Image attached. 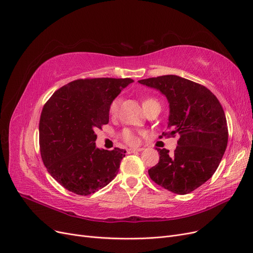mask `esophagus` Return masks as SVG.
Segmentation results:
<instances>
[{"label":"esophagus","mask_w":253,"mask_h":253,"mask_svg":"<svg viewBox=\"0 0 253 253\" xmlns=\"http://www.w3.org/2000/svg\"><path fill=\"white\" fill-rule=\"evenodd\" d=\"M142 150V148H131V149H129L128 150V153H135V152H141Z\"/></svg>","instance_id":"34e87169"}]
</instances>
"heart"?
Returning <instances> with one entry per match:
<instances>
[{"instance_id": "heart-1", "label": "heart", "mask_w": 253, "mask_h": 253, "mask_svg": "<svg viewBox=\"0 0 253 253\" xmlns=\"http://www.w3.org/2000/svg\"><path fill=\"white\" fill-rule=\"evenodd\" d=\"M152 102H157V101L152 99V98H147V99H145L144 102H142V105H144V107H145V106H147L148 104H150V103H152ZM120 103H121V99H120V98H119V97L115 98V99L111 102V104H109V107H108L109 114H111L112 116H116V115L118 114V111H119ZM122 137H123V139H124L126 142H128V144H131V145L135 144V142L137 141V138H136V136L134 135V133L132 132V131L128 130V129H126V130L123 131Z\"/></svg>"}]
</instances>
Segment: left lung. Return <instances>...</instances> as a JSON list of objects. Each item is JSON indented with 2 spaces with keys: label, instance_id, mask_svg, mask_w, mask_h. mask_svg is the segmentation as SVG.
I'll use <instances>...</instances> for the list:
<instances>
[{
  "label": "left lung",
  "instance_id": "1",
  "mask_svg": "<svg viewBox=\"0 0 253 253\" xmlns=\"http://www.w3.org/2000/svg\"><path fill=\"white\" fill-rule=\"evenodd\" d=\"M158 90L169 104L164 135L179 134L173 155L158 149L159 162L150 169V178L164 189L187 194L210 179L225 152L228 131L224 111L206 86L178 75H162L138 81Z\"/></svg>",
  "mask_w": 253,
  "mask_h": 253
}]
</instances>
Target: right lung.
<instances>
[{
    "instance_id": "add662e5",
    "label": "right lung",
    "mask_w": 253,
    "mask_h": 253,
    "mask_svg": "<svg viewBox=\"0 0 253 253\" xmlns=\"http://www.w3.org/2000/svg\"><path fill=\"white\" fill-rule=\"evenodd\" d=\"M131 79L78 80L54 92L39 122L41 157L64 188L89 195L117 175L126 151L96 147L95 130L109 121L108 107Z\"/></svg>"
}]
</instances>
